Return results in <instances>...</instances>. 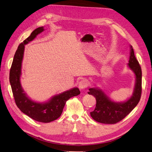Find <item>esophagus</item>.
I'll list each match as a JSON object with an SVG mask.
<instances>
[{
  "label": "esophagus",
  "instance_id": "34e87169",
  "mask_svg": "<svg viewBox=\"0 0 152 152\" xmlns=\"http://www.w3.org/2000/svg\"><path fill=\"white\" fill-rule=\"evenodd\" d=\"M78 87H79V89L81 90H83L86 89V88L87 87V81H86V80L80 81L78 83Z\"/></svg>",
  "mask_w": 152,
  "mask_h": 152
}]
</instances>
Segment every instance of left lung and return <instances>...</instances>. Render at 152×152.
Listing matches in <instances>:
<instances>
[{"label":"left lung","mask_w":152,"mask_h":152,"mask_svg":"<svg viewBox=\"0 0 152 152\" xmlns=\"http://www.w3.org/2000/svg\"><path fill=\"white\" fill-rule=\"evenodd\" d=\"M130 51L128 66L135 75V86L132 97L124 102L111 100L101 89L89 88L88 94L96 98V104L94 110L90 113L94 121L103 124H113L124 118L140 101L142 93V70L136 59L132 47Z\"/></svg>","instance_id":"8db88e82"}]
</instances>
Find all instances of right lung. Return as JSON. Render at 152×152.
Wrapping results in <instances>:
<instances>
[{
	"label": "right lung",
	"mask_w": 152,
	"mask_h": 152,
	"mask_svg": "<svg viewBox=\"0 0 152 152\" xmlns=\"http://www.w3.org/2000/svg\"><path fill=\"white\" fill-rule=\"evenodd\" d=\"M43 30V26L36 28L31 32L29 37L19 45L14 55L10 69V82L15 104L20 110L35 121L48 123L58 119L62 113L66 102L69 98L80 94V91L78 88L75 87L56 95L45 103H38L32 101L26 96L25 93H24L20 82V77L24 45L34 39V38Z\"/></svg>",
	"instance_id": "right-lung-1"
}]
</instances>
